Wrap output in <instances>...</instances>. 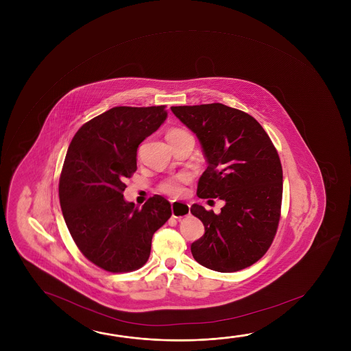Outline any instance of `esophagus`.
<instances>
[{
    "instance_id": "obj_1",
    "label": "esophagus",
    "mask_w": 351,
    "mask_h": 351,
    "mask_svg": "<svg viewBox=\"0 0 351 351\" xmlns=\"http://www.w3.org/2000/svg\"><path fill=\"white\" fill-rule=\"evenodd\" d=\"M191 206L186 202L171 201V212L173 218L181 219L190 215Z\"/></svg>"
}]
</instances>
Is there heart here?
<instances>
[{"label": "heart", "instance_id": "obj_1", "mask_svg": "<svg viewBox=\"0 0 351 351\" xmlns=\"http://www.w3.org/2000/svg\"><path fill=\"white\" fill-rule=\"evenodd\" d=\"M184 132L182 130H171L167 133L169 134H175V133ZM191 176L189 173H178L171 178H167L160 184V190L164 193L170 195H181L186 192V186L190 184Z\"/></svg>", "mask_w": 351, "mask_h": 351}]
</instances>
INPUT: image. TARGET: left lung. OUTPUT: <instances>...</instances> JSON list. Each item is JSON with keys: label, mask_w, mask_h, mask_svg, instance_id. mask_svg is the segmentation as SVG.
Listing matches in <instances>:
<instances>
[{"label": "left lung", "mask_w": 351, "mask_h": 351, "mask_svg": "<svg viewBox=\"0 0 351 351\" xmlns=\"http://www.w3.org/2000/svg\"><path fill=\"white\" fill-rule=\"evenodd\" d=\"M201 142L208 167L199 198L224 201L220 214L193 204L206 232L191 245L199 265L221 273L245 269L265 256L280 219L282 169L274 144L256 119L220 103L171 106Z\"/></svg>", "instance_id": "left-lung-1"}]
</instances>
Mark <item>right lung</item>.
I'll list each match as a JSON object with an SVG mask.
<instances>
[{
  "label": "right lung",
  "instance_id": "add662e5",
  "mask_svg": "<svg viewBox=\"0 0 351 351\" xmlns=\"http://www.w3.org/2000/svg\"><path fill=\"white\" fill-rule=\"evenodd\" d=\"M165 108L116 106L86 122L69 144L58 184L64 221L84 257L106 271L143 267L154 232L171 217L161 195L142 208L123 199L137 148L165 121Z\"/></svg>",
  "mask_w": 351,
  "mask_h": 351
}]
</instances>
